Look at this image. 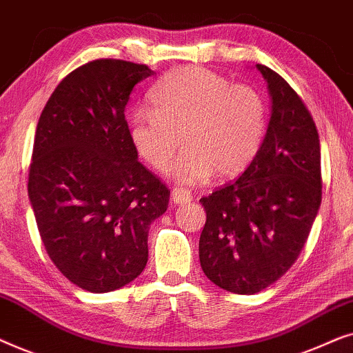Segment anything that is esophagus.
<instances>
[{
  "mask_svg": "<svg viewBox=\"0 0 353 353\" xmlns=\"http://www.w3.org/2000/svg\"><path fill=\"white\" fill-rule=\"evenodd\" d=\"M192 199V192L191 190H188V188H175V190L172 191V201L173 204H188V202H191Z\"/></svg>",
  "mask_w": 353,
  "mask_h": 353,
  "instance_id": "esophagus-1",
  "label": "esophagus"
}]
</instances>
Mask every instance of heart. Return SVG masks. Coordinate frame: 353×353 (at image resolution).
<instances>
[{"label":"heart","mask_w":353,"mask_h":353,"mask_svg":"<svg viewBox=\"0 0 353 353\" xmlns=\"http://www.w3.org/2000/svg\"><path fill=\"white\" fill-rule=\"evenodd\" d=\"M151 109L137 110L130 138L152 168L167 170L183 141L170 175L199 185L216 172L243 173L263 146L270 108L262 91L236 83L209 69L188 65L168 74L149 94Z\"/></svg>","instance_id":"obj_1"}]
</instances>
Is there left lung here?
<instances>
[{
	"instance_id": "left-lung-1",
	"label": "left lung",
	"mask_w": 353,
	"mask_h": 353,
	"mask_svg": "<svg viewBox=\"0 0 353 353\" xmlns=\"http://www.w3.org/2000/svg\"><path fill=\"white\" fill-rule=\"evenodd\" d=\"M257 69L272 94L263 146L243 175L201 199V267L234 294L263 291L292 267L321 204L320 138L310 110L281 75Z\"/></svg>"
}]
</instances>
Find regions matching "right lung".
Returning <instances> with one entry per match:
<instances>
[{
    "mask_svg": "<svg viewBox=\"0 0 353 353\" xmlns=\"http://www.w3.org/2000/svg\"><path fill=\"white\" fill-rule=\"evenodd\" d=\"M144 64L96 59L70 72L38 120L28 197L56 268L85 291L110 292L148 263L149 225L170 190L141 162L125 119Z\"/></svg>",
    "mask_w": 353,
    "mask_h": 353,
    "instance_id": "1",
    "label": "right lung"
}]
</instances>
